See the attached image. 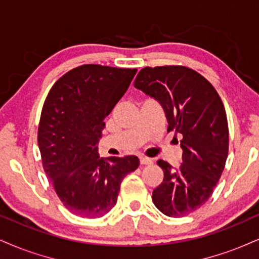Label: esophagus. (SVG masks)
Returning <instances> with one entry per match:
<instances>
[{"label":"esophagus","instance_id":"1","mask_svg":"<svg viewBox=\"0 0 259 259\" xmlns=\"http://www.w3.org/2000/svg\"><path fill=\"white\" fill-rule=\"evenodd\" d=\"M139 159H140V164H142V165L152 164V159L149 158V157H145V156H142V157H140Z\"/></svg>","mask_w":259,"mask_h":259}]
</instances>
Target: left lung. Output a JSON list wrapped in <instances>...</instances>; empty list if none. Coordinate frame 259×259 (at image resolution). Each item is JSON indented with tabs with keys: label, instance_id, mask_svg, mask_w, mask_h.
<instances>
[{
	"label": "left lung",
	"instance_id": "left-lung-1",
	"mask_svg": "<svg viewBox=\"0 0 259 259\" xmlns=\"http://www.w3.org/2000/svg\"><path fill=\"white\" fill-rule=\"evenodd\" d=\"M135 88L161 103L168 132L181 137L183 163L173 169L163 159L157 162L164 178L152 202L169 218H183L211 197L225 169L229 145L225 105L203 75L185 66L144 67Z\"/></svg>",
	"mask_w": 259,
	"mask_h": 259
}]
</instances>
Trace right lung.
Segmentation results:
<instances>
[{
	"label": "right lung",
	"mask_w": 259,
	"mask_h": 259,
	"mask_svg": "<svg viewBox=\"0 0 259 259\" xmlns=\"http://www.w3.org/2000/svg\"><path fill=\"white\" fill-rule=\"evenodd\" d=\"M137 68L82 65L50 89L38 124L41 163L67 210L80 218L104 216L115 206L137 156H98L105 117L127 91Z\"/></svg>",
	"instance_id": "obj_1"
}]
</instances>
